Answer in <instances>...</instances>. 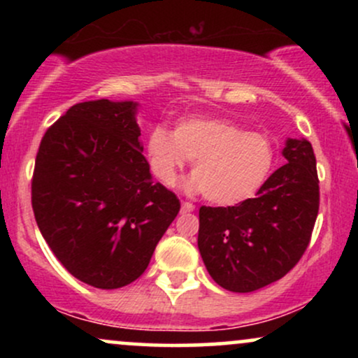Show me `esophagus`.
Returning <instances> with one entry per match:
<instances>
[{
	"mask_svg": "<svg viewBox=\"0 0 358 358\" xmlns=\"http://www.w3.org/2000/svg\"><path fill=\"white\" fill-rule=\"evenodd\" d=\"M182 210L183 212H193L195 210V205L192 202H182Z\"/></svg>",
	"mask_w": 358,
	"mask_h": 358,
	"instance_id": "obj_1",
	"label": "esophagus"
}]
</instances>
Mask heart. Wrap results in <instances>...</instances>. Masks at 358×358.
<instances>
[{"instance_id": "1", "label": "heart", "mask_w": 358, "mask_h": 358, "mask_svg": "<svg viewBox=\"0 0 358 358\" xmlns=\"http://www.w3.org/2000/svg\"><path fill=\"white\" fill-rule=\"evenodd\" d=\"M150 171L163 185H173L187 159L192 162L190 190H202L208 202L239 205L256 196L274 165V146L259 131H244L220 117H185L173 134L163 126L146 139Z\"/></svg>"}]
</instances>
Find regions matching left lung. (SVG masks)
Masks as SVG:
<instances>
[{
  "instance_id": "8db88e82",
  "label": "left lung",
  "mask_w": 358,
  "mask_h": 358,
  "mask_svg": "<svg viewBox=\"0 0 358 358\" xmlns=\"http://www.w3.org/2000/svg\"><path fill=\"white\" fill-rule=\"evenodd\" d=\"M286 165L256 199L234 207H200L199 249L208 274L234 293H250L286 276L311 241L320 208L313 146L287 139Z\"/></svg>"
}]
</instances>
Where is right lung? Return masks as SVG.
Masks as SVG:
<instances>
[{
    "label": "right lung",
    "instance_id": "1",
    "mask_svg": "<svg viewBox=\"0 0 358 358\" xmlns=\"http://www.w3.org/2000/svg\"><path fill=\"white\" fill-rule=\"evenodd\" d=\"M134 102H79L43 134L31 207L43 239L72 276L101 289L145 273L180 212L151 180Z\"/></svg>",
    "mask_w": 358,
    "mask_h": 358
}]
</instances>
